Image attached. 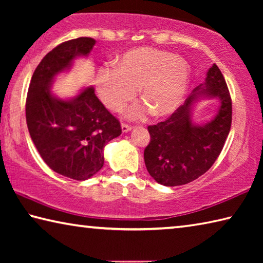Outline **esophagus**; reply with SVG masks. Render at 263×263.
Instances as JSON below:
<instances>
[{
	"mask_svg": "<svg viewBox=\"0 0 263 263\" xmlns=\"http://www.w3.org/2000/svg\"><path fill=\"white\" fill-rule=\"evenodd\" d=\"M132 130L131 125H127V124H122V131L123 132H130Z\"/></svg>",
	"mask_w": 263,
	"mask_h": 263,
	"instance_id": "1",
	"label": "esophagus"
}]
</instances>
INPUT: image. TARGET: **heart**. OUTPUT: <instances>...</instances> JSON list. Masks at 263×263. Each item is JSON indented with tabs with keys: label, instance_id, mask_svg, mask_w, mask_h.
<instances>
[{
	"label": "heart",
	"instance_id": "1",
	"mask_svg": "<svg viewBox=\"0 0 263 263\" xmlns=\"http://www.w3.org/2000/svg\"><path fill=\"white\" fill-rule=\"evenodd\" d=\"M191 68L184 58L154 47L128 50L115 61V68H102L96 89L106 108L119 111L135 100L140 88L144 103L132 106L127 118L138 121L152 111L168 117L183 103L190 84Z\"/></svg>",
	"mask_w": 263,
	"mask_h": 263
}]
</instances>
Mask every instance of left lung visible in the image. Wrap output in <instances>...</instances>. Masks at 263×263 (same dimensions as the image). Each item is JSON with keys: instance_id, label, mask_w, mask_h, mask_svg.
<instances>
[{"instance_id": "left-lung-1", "label": "left lung", "mask_w": 263, "mask_h": 263, "mask_svg": "<svg viewBox=\"0 0 263 263\" xmlns=\"http://www.w3.org/2000/svg\"><path fill=\"white\" fill-rule=\"evenodd\" d=\"M201 98H218L215 118L203 126L192 122V106ZM232 123V101L225 79L216 64L205 82L193 90L171 117L147 127L151 141L144 151L146 168L158 183L186 184L198 179L219 157Z\"/></svg>"}]
</instances>
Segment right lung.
<instances>
[{
	"label": "right lung",
	"mask_w": 263,
	"mask_h": 263,
	"mask_svg": "<svg viewBox=\"0 0 263 263\" xmlns=\"http://www.w3.org/2000/svg\"><path fill=\"white\" fill-rule=\"evenodd\" d=\"M95 39L80 37L65 42L43 58L31 79L26 97V124L35 148L52 171L77 181L94 176L104 164V146L121 136L122 127L87 87L73 99L51 92L58 74L88 57Z\"/></svg>",
	"instance_id": "right-lung-1"
}]
</instances>
